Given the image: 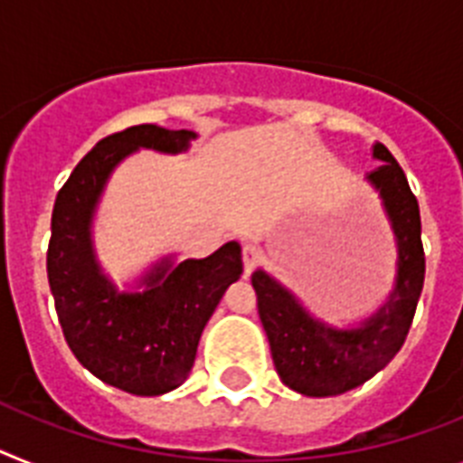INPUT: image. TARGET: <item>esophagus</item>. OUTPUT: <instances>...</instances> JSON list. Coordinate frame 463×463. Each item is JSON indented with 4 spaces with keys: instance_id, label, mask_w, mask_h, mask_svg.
Returning a JSON list of instances; mask_svg holds the SVG:
<instances>
[{
    "instance_id": "esophagus-1",
    "label": "esophagus",
    "mask_w": 463,
    "mask_h": 463,
    "mask_svg": "<svg viewBox=\"0 0 463 463\" xmlns=\"http://www.w3.org/2000/svg\"><path fill=\"white\" fill-rule=\"evenodd\" d=\"M256 261H259V247L251 242L242 244V266H244V275H250L254 270Z\"/></svg>"
}]
</instances>
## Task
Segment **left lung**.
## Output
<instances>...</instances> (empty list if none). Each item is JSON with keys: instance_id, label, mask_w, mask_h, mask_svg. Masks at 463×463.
<instances>
[{"instance_id": "obj_1", "label": "left lung", "mask_w": 463, "mask_h": 463, "mask_svg": "<svg viewBox=\"0 0 463 463\" xmlns=\"http://www.w3.org/2000/svg\"><path fill=\"white\" fill-rule=\"evenodd\" d=\"M374 157L383 165L367 178L382 193L400 254L398 285L376 316L357 329L327 327L313 320L297 298L263 270L251 275L275 370L297 393L325 398L364 383L393 360L414 320L426 273L419 202L402 166L383 143L374 146Z\"/></svg>"}]
</instances>
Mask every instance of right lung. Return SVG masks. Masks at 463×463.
Returning <instances> with one entry per match:
<instances>
[{"label": "right lung", "mask_w": 463, "mask_h": 463, "mask_svg": "<svg viewBox=\"0 0 463 463\" xmlns=\"http://www.w3.org/2000/svg\"><path fill=\"white\" fill-rule=\"evenodd\" d=\"M188 129L138 124L100 138L58 190L46 273L70 351L93 376L131 395H162L188 379L202 329L242 275L240 244L178 266L165 261L141 294H118L93 261L89 223L108 174L136 147L181 153Z\"/></svg>", "instance_id": "add662e5"}]
</instances>
